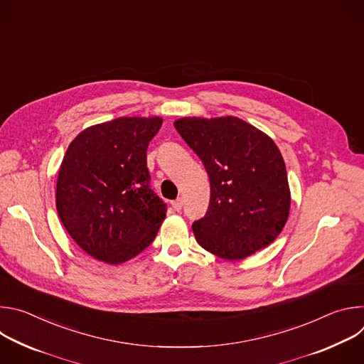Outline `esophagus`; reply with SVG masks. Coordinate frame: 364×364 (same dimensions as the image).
Listing matches in <instances>:
<instances>
[{
  "mask_svg": "<svg viewBox=\"0 0 364 364\" xmlns=\"http://www.w3.org/2000/svg\"><path fill=\"white\" fill-rule=\"evenodd\" d=\"M171 205H173V209H174L176 212H180L181 207H183V198H177V200L171 201Z\"/></svg>",
  "mask_w": 364,
  "mask_h": 364,
  "instance_id": "obj_1",
  "label": "esophagus"
}]
</instances>
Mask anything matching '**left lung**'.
Instances as JSON below:
<instances>
[{
  "label": "left lung",
  "mask_w": 364,
  "mask_h": 364,
  "mask_svg": "<svg viewBox=\"0 0 364 364\" xmlns=\"http://www.w3.org/2000/svg\"><path fill=\"white\" fill-rule=\"evenodd\" d=\"M174 127L210 180L209 207L193 223L198 245L236 261L272 243L291 204L285 163L275 142L235 117L181 118Z\"/></svg>",
  "instance_id": "left-lung-1"
}]
</instances>
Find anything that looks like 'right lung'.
<instances>
[{
	"label": "right lung",
	"mask_w": 364,
	"mask_h": 364,
	"mask_svg": "<svg viewBox=\"0 0 364 364\" xmlns=\"http://www.w3.org/2000/svg\"><path fill=\"white\" fill-rule=\"evenodd\" d=\"M163 119L117 118L82 131L59 170L56 207L90 256L122 264L157 236L167 204L151 188L146 148Z\"/></svg>",
	"instance_id": "1"
}]
</instances>
